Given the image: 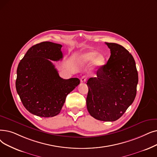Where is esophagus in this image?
Segmentation results:
<instances>
[{
  "label": "esophagus",
  "mask_w": 157,
  "mask_h": 157,
  "mask_svg": "<svg viewBox=\"0 0 157 157\" xmlns=\"http://www.w3.org/2000/svg\"><path fill=\"white\" fill-rule=\"evenodd\" d=\"M86 79H87V78H86L85 76H82V77L81 78V79H80L81 82V83H85V81H86Z\"/></svg>",
  "instance_id": "34e87169"
}]
</instances>
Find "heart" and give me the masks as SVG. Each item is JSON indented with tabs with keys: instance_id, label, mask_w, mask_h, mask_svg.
I'll use <instances>...</instances> for the list:
<instances>
[{
	"instance_id": "1",
	"label": "heart",
	"mask_w": 157,
	"mask_h": 157,
	"mask_svg": "<svg viewBox=\"0 0 157 157\" xmlns=\"http://www.w3.org/2000/svg\"><path fill=\"white\" fill-rule=\"evenodd\" d=\"M78 62L81 64H85L92 61V67L94 69H98L103 66L106 62V56L104 54L99 53L95 51H90L86 52L78 58Z\"/></svg>"
}]
</instances>
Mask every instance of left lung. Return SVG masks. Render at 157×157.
<instances>
[{
	"mask_svg": "<svg viewBox=\"0 0 157 157\" xmlns=\"http://www.w3.org/2000/svg\"><path fill=\"white\" fill-rule=\"evenodd\" d=\"M111 55L107 63L87 81V110L102 121H115L124 113L135 98L138 72L132 54L124 47L105 43Z\"/></svg>",
	"mask_w": 157,
	"mask_h": 157,
	"instance_id": "1",
	"label": "left lung"
}]
</instances>
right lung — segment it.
Returning <instances> with one entry per match:
<instances>
[{
  "label": "right lung",
  "instance_id": "add662e5",
  "mask_svg": "<svg viewBox=\"0 0 157 157\" xmlns=\"http://www.w3.org/2000/svg\"><path fill=\"white\" fill-rule=\"evenodd\" d=\"M62 45L44 42L32 46L17 71L16 89L27 110L36 116L58 115L67 95L80 83L78 78L59 77L52 61L62 59Z\"/></svg>",
  "mask_w": 157,
  "mask_h": 157
}]
</instances>
